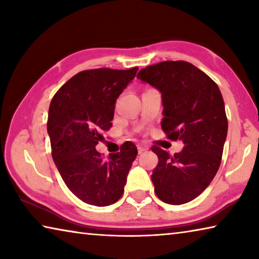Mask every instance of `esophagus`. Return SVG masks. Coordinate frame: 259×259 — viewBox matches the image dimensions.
Returning a JSON list of instances; mask_svg holds the SVG:
<instances>
[{"label":"esophagus","mask_w":259,"mask_h":259,"mask_svg":"<svg viewBox=\"0 0 259 259\" xmlns=\"http://www.w3.org/2000/svg\"><path fill=\"white\" fill-rule=\"evenodd\" d=\"M137 148H138V152L142 153V152H144V151H147V150H148V146L145 145V144H138Z\"/></svg>","instance_id":"obj_1"}]
</instances>
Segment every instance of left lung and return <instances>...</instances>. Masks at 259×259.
I'll return each instance as SVG.
<instances>
[{"instance_id":"obj_1","label":"left lung","mask_w":259,"mask_h":259,"mask_svg":"<svg viewBox=\"0 0 259 259\" xmlns=\"http://www.w3.org/2000/svg\"><path fill=\"white\" fill-rule=\"evenodd\" d=\"M137 77L161 93V128L166 137L184 143L174 156L152 147L159 157L151 176L156 196L169 204L190 202L209 186L222 162L227 117L221 90L207 74L183 60L151 65Z\"/></svg>"}]
</instances>
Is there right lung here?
<instances>
[{"label": "right lung", "mask_w": 259, "mask_h": 259, "mask_svg": "<svg viewBox=\"0 0 259 259\" xmlns=\"http://www.w3.org/2000/svg\"><path fill=\"white\" fill-rule=\"evenodd\" d=\"M137 71L138 67L80 72L50 103L47 129L52 159L69 191L88 204L106 207L124 192L137 147L123 144L120 152L104 160L96 146L112 126L116 99Z\"/></svg>", "instance_id": "obj_1"}]
</instances>
